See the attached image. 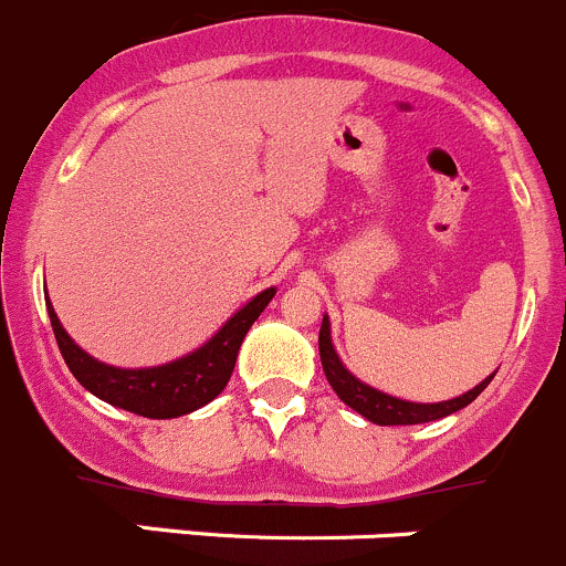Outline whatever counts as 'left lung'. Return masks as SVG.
Returning <instances> with one entry per match:
<instances>
[{"mask_svg":"<svg viewBox=\"0 0 566 566\" xmlns=\"http://www.w3.org/2000/svg\"><path fill=\"white\" fill-rule=\"evenodd\" d=\"M318 355H322L324 377H327V382L333 385L338 399L344 401V405H349L352 410L360 412L363 418H368L371 423H379V427H410V423H429V421H438V418L451 416V412L471 405L475 396H479L481 390L492 382V377H495V374H492V377H486L484 382L475 385V388L468 390V394L457 396V399H449V401H440V405H416V401L394 399V396L368 388V385H363L360 379H355L349 371H346L344 363H340L338 355H335L333 340H329L327 316H324L322 329H318Z\"/></svg>","mask_w":566,"mask_h":566,"instance_id":"8db88e82","label":"left lung"}]
</instances>
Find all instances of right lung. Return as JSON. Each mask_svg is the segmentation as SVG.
<instances>
[{
  "label": "right lung",
  "mask_w": 566,
  "mask_h": 566,
  "mask_svg": "<svg viewBox=\"0 0 566 566\" xmlns=\"http://www.w3.org/2000/svg\"><path fill=\"white\" fill-rule=\"evenodd\" d=\"M275 296V289L261 291L259 296L248 302L239 313H233L226 322V327L214 335L206 346H200L192 355L181 357L176 363L156 368H115L93 360L87 352L71 340L49 302V318H52L54 338H57L60 352L69 363L71 374L85 385L91 394L120 410L134 412L143 418H178L198 407L209 405L214 396L222 394V388L231 379L233 366H237L239 346L244 335L253 327L255 318L261 316L270 300Z\"/></svg>",
  "instance_id": "add662e5"
}]
</instances>
